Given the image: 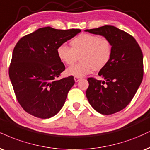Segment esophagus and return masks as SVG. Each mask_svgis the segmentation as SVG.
<instances>
[{
    "label": "esophagus",
    "instance_id": "obj_1",
    "mask_svg": "<svg viewBox=\"0 0 150 150\" xmlns=\"http://www.w3.org/2000/svg\"><path fill=\"white\" fill-rule=\"evenodd\" d=\"M74 80H75V82H78L79 81L81 80V77H74Z\"/></svg>",
    "mask_w": 150,
    "mask_h": 150
}]
</instances>
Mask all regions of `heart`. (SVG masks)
<instances>
[{
  "label": "heart",
  "mask_w": 150,
  "mask_h": 150,
  "mask_svg": "<svg viewBox=\"0 0 150 150\" xmlns=\"http://www.w3.org/2000/svg\"><path fill=\"white\" fill-rule=\"evenodd\" d=\"M71 48L62 44L58 47L57 56L61 62L70 66L80 59V62L68 68L66 73L82 77L93 69L98 71L107 66L112 57V47L110 40L93 34H80L70 41Z\"/></svg>",
  "instance_id": "obj_1"
}]
</instances>
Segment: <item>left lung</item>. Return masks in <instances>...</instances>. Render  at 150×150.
I'll return each mask as SVG.
<instances>
[{"label":"left lung","instance_id":"left-lung-1","mask_svg":"<svg viewBox=\"0 0 150 150\" xmlns=\"http://www.w3.org/2000/svg\"><path fill=\"white\" fill-rule=\"evenodd\" d=\"M110 40L112 52L107 66L98 73L105 80L88 78L86 96L90 105L102 115L122 110L132 100L143 77V57L134 38L113 26L84 30Z\"/></svg>","mask_w":150,"mask_h":150}]
</instances>
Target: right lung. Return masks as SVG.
<instances>
[{
	"label": "right lung",
	"instance_id": "right-lung-1",
	"mask_svg": "<svg viewBox=\"0 0 150 150\" xmlns=\"http://www.w3.org/2000/svg\"><path fill=\"white\" fill-rule=\"evenodd\" d=\"M80 31L47 26L18 41L12 52L9 76L18 102L26 112L47 119L64 106L75 80L73 76L57 79L65 66L57 50Z\"/></svg>",
	"mask_w": 150,
	"mask_h": 150
}]
</instances>
